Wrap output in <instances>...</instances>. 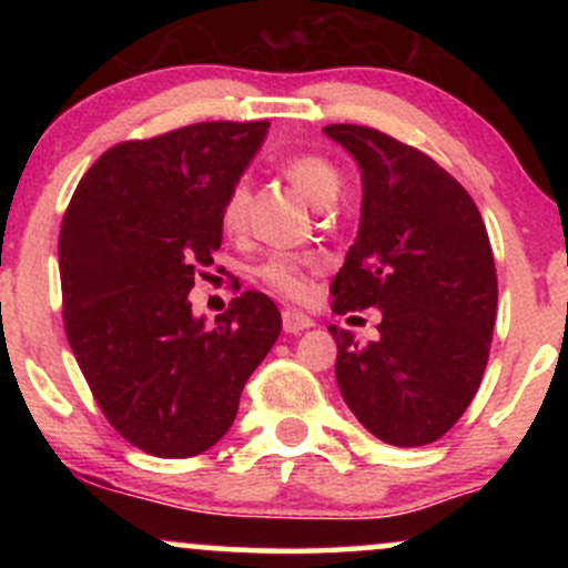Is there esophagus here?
<instances>
[{"instance_id": "obj_1", "label": "esophagus", "mask_w": 568, "mask_h": 568, "mask_svg": "<svg viewBox=\"0 0 568 568\" xmlns=\"http://www.w3.org/2000/svg\"><path fill=\"white\" fill-rule=\"evenodd\" d=\"M315 321H312L310 315H304V312L298 310H285L283 312V331L285 334H302V331L312 328Z\"/></svg>"}]
</instances>
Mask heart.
<instances>
[{
    "label": "heart",
    "mask_w": 568,
    "mask_h": 568,
    "mask_svg": "<svg viewBox=\"0 0 568 568\" xmlns=\"http://www.w3.org/2000/svg\"><path fill=\"white\" fill-rule=\"evenodd\" d=\"M285 179L291 181L293 189L310 200L312 205L323 207L336 197L338 186H342V175H338L336 165L325 160L323 154H293L283 162ZM247 205V186L237 181L226 194L224 207H221V224L226 232L240 230L245 216ZM323 266L321 256H296V253H275V256L264 258L258 264L256 275L266 288H272L285 298H304L310 293V275Z\"/></svg>",
    "instance_id": "heart-1"
}]
</instances>
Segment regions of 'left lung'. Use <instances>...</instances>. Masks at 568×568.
<instances>
[{"label":"left lung","instance_id":"1","mask_svg":"<svg viewBox=\"0 0 568 568\" xmlns=\"http://www.w3.org/2000/svg\"><path fill=\"white\" fill-rule=\"evenodd\" d=\"M357 160L361 230L331 285L334 312L379 306V338H336V384L371 435L414 448L443 438L478 393L497 321V270L465 186L382 130L328 125Z\"/></svg>","mask_w":568,"mask_h":568}]
</instances>
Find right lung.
<instances>
[{
	"instance_id": "right-lung-1",
	"label": "right lung",
	"mask_w": 568,
	"mask_h": 568,
	"mask_svg": "<svg viewBox=\"0 0 568 568\" xmlns=\"http://www.w3.org/2000/svg\"><path fill=\"white\" fill-rule=\"evenodd\" d=\"M270 122H197L103 152L58 237L63 328L95 403L141 452L186 459L224 438L280 312L243 291L205 325L194 275L221 247V207Z\"/></svg>"
}]
</instances>
